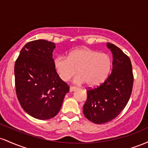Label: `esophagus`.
Here are the masks:
<instances>
[{
	"instance_id": "esophagus-1",
	"label": "esophagus",
	"mask_w": 148,
	"mask_h": 148,
	"mask_svg": "<svg viewBox=\"0 0 148 148\" xmlns=\"http://www.w3.org/2000/svg\"><path fill=\"white\" fill-rule=\"evenodd\" d=\"M76 89H77V88H76V87H74V86H70V88H69V92H73V91L76 90Z\"/></svg>"
}]
</instances>
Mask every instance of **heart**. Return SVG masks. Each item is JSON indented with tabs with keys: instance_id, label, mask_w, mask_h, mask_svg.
<instances>
[{
	"instance_id": "heart-1",
	"label": "heart",
	"mask_w": 148,
	"mask_h": 148,
	"mask_svg": "<svg viewBox=\"0 0 148 148\" xmlns=\"http://www.w3.org/2000/svg\"><path fill=\"white\" fill-rule=\"evenodd\" d=\"M53 67L60 78L68 81L76 72L74 83L84 84L90 87L99 86L107 79L112 68V59L108 55L100 53L88 48L72 51L68 57H56Z\"/></svg>"
}]
</instances>
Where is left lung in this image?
I'll list each match as a JSON object with an SVG mask.
<instances>
[{
    "mask_svg": "<svg viewBox=\"0 0 148 148\" xmlns=\"http://www.w3.org/2000/svg\"><path fill=\"white\" fill-rule=\"evenodd\" d=\"M106 46L113 54L112 72L103 84L88 90L83 111L86 118L95 124L108 123L120 114L130 100L134 84L130 58L113 44Z\"/></svg>",
    "mask_w": 148,
    "mask_h": 148,
    "instance_id": "obj_1",
    "label": "left lung"
}]
</instances>
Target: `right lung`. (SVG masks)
<instances>
[{
    "instance_id": "right-lung-1",
    "label": "right lung",
    "mask_w": 148,
    "mask_h": 148,
    "mask_svg": "<svg viewBox=\"0 0 148 148\" xmlns=\"http://www.w3.org/2000/svg\"><path fill=\"white\" fill-rule=\"evenodd\" d=\"M55 43L37 40L25 45L14 64L16 93L23 109L33 118L49 120L60 111L69 86L53 63Z\"/></svg>"
}]
</instances>
